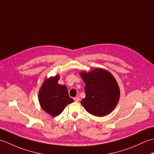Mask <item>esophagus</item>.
Segmentation results:
<instances>
[{
  "mask_svg": "<svg viewBox=\"0 0 154 154\" xmlns=\"http://www.w3.org/2000/svg\"><path fill=\"white\" fill-rule=\"evenodd\" d=\"M74 100L75 101V102H79V101L80 100L79 97H75V98H74Z\"/></svg>",
  "mask_w": 154,
  "mask_h": 154,
  "instance_id": "obj_1",
  "label": "esophagus"
}]
</instances>
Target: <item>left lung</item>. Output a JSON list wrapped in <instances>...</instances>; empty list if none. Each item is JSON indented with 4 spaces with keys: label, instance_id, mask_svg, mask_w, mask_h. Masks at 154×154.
<instances>
[{
    "label": "left lung",
    "instance_id": "obj_1",
    "mask_svg": "<svg viewBox=\"0 0 154 154\" xmlns=\"http://www.w3.org/2000/svg\"><path fill=\"white\" fill-rule=\"evenodd\" d=\"M80 76L85 83V97L81 103L88 112L95 116L110 114L119 103L120 87L112 73L103 68L89 72L82 71Z\"/></svg>",
    "mask_w": 154,
    "mask_h": 154
}]
</instances>
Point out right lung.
Segmentation results:
<instances>
[{
	"label": "right lung",
	"mask_w": 154,
	"mask_h": 154,
	"mask_svg": "<svg viewBox=\"0 0 154 154\" xmlns=\"http://www.w3.org/2000/svg\"><path fill=\"white\" fill-rule=\"evenodd\" d=\"M60 78L58 74L46 78L38 93L41 108L54 117L60 115L67 104L74 102L69 95L67 87L58 84Z\"/></svg>",
	"instance_id": "1"
}]
</instances>
